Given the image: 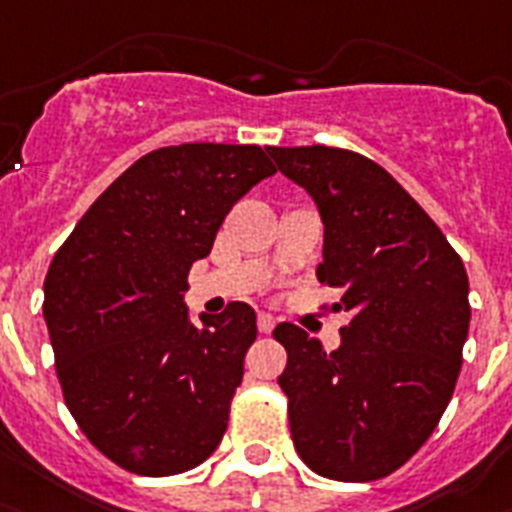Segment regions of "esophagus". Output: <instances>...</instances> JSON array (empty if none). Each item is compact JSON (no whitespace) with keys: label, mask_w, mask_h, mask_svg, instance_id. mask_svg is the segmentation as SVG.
<instances>
[{"label":"esophagus","mask_w":512,"mask_h":512,"mask_svg":"<svg viewBox=\"0 0 512 512\" xmlns=\"http://www.w3.org/2000/svg\"><path fill=\"white\" fill-rule=\"evenodd\" d=\"M257 330H260L262 335H270V332L275 330V319L270 317V314H260V317H257Z\"/></svg>","instance_id":"1"}]
</instances>
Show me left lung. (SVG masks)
<instances>
[{"label":"left lung","instance_id":"obj_1","mask_svg":"<svg viewBox=\"0 0 512 512\" xmlns=\"http://www.w3.org/2000/svg\"><path fill=\"white\" fill-rule=\"evenodd\" d=\"M324 224L317 278L350 311L327 353L278 324V376L301 461L319 477H389L428 441L451 402L469 335V278L443 231L384 167L332 146H268Z\"/></svg>","mask_w":512,"mask_h":512}]
</instances>
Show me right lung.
Wrapping results in <instances>:
<instances>
[{"label": "right lung", "mask_w": 512, "mask_h": 512, "mask_svg": "<svg viewBox=\"0 0 512 512\" xmlns=\"http://www.w3.org/2000/svg\"><path fill=\"white\" fill-rule=\"evenodd\" d=\"M275 175L250 144H180L133 162L84 213L43 283L64 402L92 446L141 477L216 451L257 337L250 304L190 322L182 293L231 206Z\"/></svg>", "instance_id": "1"}]
</instances>
